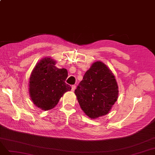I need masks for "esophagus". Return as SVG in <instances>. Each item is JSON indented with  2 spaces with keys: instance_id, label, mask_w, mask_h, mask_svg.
Segmentation results:
<instances>
[{
  "instance_id": "esophagus-1",
  "label": "esophagus",
  "mask_w": 155,
  "mask_h": 155,
  "mask_svg": "<svg viewBox=\"0 0 155 155\" xmlns=\"http://www.w3.org/2000/svg\"><path fill=\"white\" fill-rule=\"evenodd\" d=\"M71 90L73 91H74V89H76V86H75V85H73V86H71Z\"/></svg>"
}]
</instances>
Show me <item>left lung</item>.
Returning a JSON list of instances; mask_svg holds the SVG:
<instances>
[{
    "label": "left lung",
    "mask_w": 155,
    "mask_h": 155,
    "mask_svg": "<svg viewBox=\"0 0 155 155\" xmlns=\"http://www.w3.org/2000/svg\"><path fill=\"white\" fill-rule=\"evenodd\" d=\"M118 89L110 69L98 61L84 74L74 93L84 113L91 118H96L108 113L117 101Z\"/></svg>",
    "instance_id": "obj_1"
}]
</instances>
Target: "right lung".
I'll list each match as a JSON object with an SVG mask.
<instances>
[{
    "instance_id": "1",
    "label": "right lung",
    "mask_w": 155,
    "mask_h": 155,
    "mask_svg": "<svg viewBox=\"0 0 155 155\" xmlns=\"http://www.w3.org/2000/svg\"><path fill=\"white\" fill-rule=\"evenodd\" d=\"M54 65L53 59H42L34 68L29 79L31 100L38 107L45 111L53 108L63 94L71 89L65 82L68 71Z\"/></svg>"
}]
</instances>
